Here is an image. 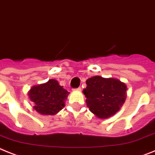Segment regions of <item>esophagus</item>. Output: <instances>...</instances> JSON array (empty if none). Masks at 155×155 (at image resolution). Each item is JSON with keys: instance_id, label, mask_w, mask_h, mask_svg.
<instances>
[{"instance_id": "obj_1", "label": "esophagus", "mask_w": 155, "mask_h": 155, "mask_svg": "<svg viewBox=\"0 0 155 155\" xmlns=\"http://www.w3.org/2000/svg\"><path fill=\"white\" fill-rule=\"evenodd\" d=\"M73 90H75V91H81V87H77V88H74Z\"/></svg>"}]
</instances>
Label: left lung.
<instances>
[{
  "instance_id": "8db88e82",
  "label": "left lung",
  "mask_w": 155,
  "mask_h": 155,
  "mask_svg": "<svg viewBox=\"0 0 155 155\" xmlns=\"http://www.w3.org/2000/svg\"><path fill=\"white\" fill-rule=\"evenodd\" d=\"M86 83L87 106L97 117L106 119L114 115L124 102L127 87L120 80L94 76Z\"/></svg>"
}]
</instances>
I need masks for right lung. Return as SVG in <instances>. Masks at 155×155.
Segmentation results:
<instances>
[{
    "mask_svg": "<svg viewBox=\"0 0 155 155\" xmlns=\"http://www.w3.org/2000/svg\"><path fill=\"white\" fill-rule=\"evenodd\" d=\"M68 92L55 80L46 84L35 86L29 92V97L35 102V110L43 115H54L64 106Z\"/></svg>",
    "mask_w": 155,
    "mask_h": 155,
    "instance_id": "add662e5",
    "label": "right lung"
}]
</instances>
